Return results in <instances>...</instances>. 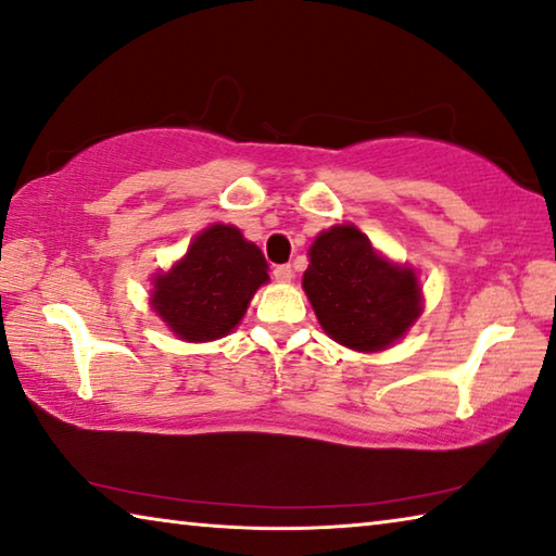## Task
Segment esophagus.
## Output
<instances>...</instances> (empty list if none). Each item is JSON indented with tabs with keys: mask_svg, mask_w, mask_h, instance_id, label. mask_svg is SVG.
I'll use <instances>...</instances> for the list:
<instances>
[{
	"mask_svg": "<svg viewBox=\"0 0 556 556\" xmlns=\"http://www.w3.org/2000/svg\"><path fill=\"white\" fill-rule=\"evenodd\" d=\"M271 275H275V279L281 281V285H289V281L294 279V269H291L289 265H279V267H275V271H271Z\"/></svg>",
	"mask_w": 556,
	"mask_h": 556,
	"instance_id": "1",
	"label": "esophagus"
}]
</instances>
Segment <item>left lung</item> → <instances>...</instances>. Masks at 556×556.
Listing matches in <instances>:
<instances>
[{"label": "left lung", "mask_w": 556, "mask_h": 556, "mask_svg": "<svg viewBox=\"0 0 556 556\" xmlns=\"http://www.w3.org/2000/svg\"><path fill=\"white\" fill-rule=\"evenodd\" d=\"M301 285L324 331L361 353L400 341L425 308L417 271L382 257L355 225L318 235Z\"/></svg>", "instance_id": "1"}]
</instances>
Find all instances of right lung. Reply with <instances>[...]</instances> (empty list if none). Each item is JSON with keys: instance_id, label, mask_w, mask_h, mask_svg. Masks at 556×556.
Masks as SVG:
<instances>
[{"instance_id": "obj_1", "label": "right lung", "mask_w": 556, "mask_h": 556, "mask_svg": "<svg viewBox=\"0 0 556 556\" xmlns=\"http://www.w3.org/2000/svg\"><path fill=\"white\" fill-rule=\"evenodd\" d=\"M265 281L267 262L257 244L235 225L215 223L195 235L172 269L154 277L152 308L181 341H215L242 321Z\"/></svg>"}]
</instances>
